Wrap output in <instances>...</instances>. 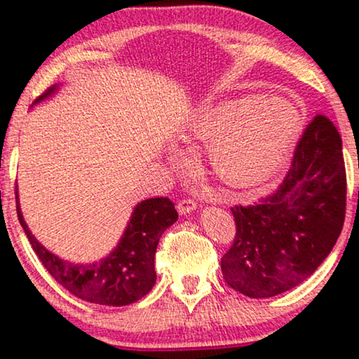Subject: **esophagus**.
<instances>
[{"mask_svg": "<svg viewBox=\"0 0 359 359\" xmlns=\"http://www.w3.org/2000/svg\"><path fill=\"white\" fill-rule=\"evenodd\" d=\"M176 208H178V212L181 215H186V214L193 212V210L198 209V204H196L193 199H183V201H180Z\"/></svg>", "mask_w": 359, "mask_h": 359, "instance_id": "esophagus-1", "label": "esophagus"}]
</instances>
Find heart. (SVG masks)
<instances>
[{
	"label": "heart",
	"instance_id": "obj_1",
	"mask_svg": "<svg viewBox=\"0 0 359 359\" xmlns=\"http://www.w3.org/2000/svg\"><path fill=\"white\" fill-rule=\"evenodd\" d=\"M302 129V112L283 96H247L201 107L181 137L208 144L212 173L232 189H255L278 173Z\"/></svg>",
	"mask_w": 359,
	"mask_h": 359
}]
</instances>
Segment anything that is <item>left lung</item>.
Instances as JSON below:
<instances>
[{
    "label": "left lung",
    "instance_id": "1",
    "mask_svg": "<svg viewBox=\"0 0 359 359\" xmlns=\"http://www.w3.org/2000/svg\"><path fill=\"white\" fill-rule=\"evenodd\" d=\"M346 173L341 137L316 116L278 191L258 205H235L233 245L220 259L224 279L248 297H273L320 266L345 222Z\"/></svg>",
    "mask_w": 359,
    "mask_h": 359
}]
</instances>
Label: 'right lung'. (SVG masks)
<instances>
[{
    "instance_id": "obj_1",
    "label": "right lung",
    "mask_w": 359,
    "mask_h": 359,
    "mask_svg": "<svg viewBox=\"0 0 359 359\" xmlns=\"http://www.w3.org/2000/svg\"><path fill=\"white\" fill-rule=\"evenodd\" d=\"M60 85L39 96L34 104L55 95ZM18 219L29 243L43 266L58 284L73 296L100 306H129L150 292L155 286V252L161 233L178 220L175 204L168 198H151L139 203L132 210L119 243L107 257L93 263H72L48 252L29 230L19 205L16 191Z\"/></svg>"
}]
</instances>
